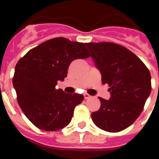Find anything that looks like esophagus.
I'll list each match as a JSON object with an SVG mask.
<instances>
[{
	"mask_svg": "<svg viewBox=\"0 0 159 159\" xmlns=\"http://www.w3.org/2000/svg\"><path fill=\"white\" fill-rule=\"evenodd\" d=\"M91 96L89 94H87V93H84V98L85 99H89Z\"/></svg>",
	"mask_w": 159,
	"mask_h": 159,
	"instance_id": "34e87169",
	"label": "esophagus"
}]
</instances>
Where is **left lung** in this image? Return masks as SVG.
I'll return each instance as SVG.
<instances>
[{"mask_svg": "<svg viewBox=\"0 0 159 159\" xmlns=\"http://www.w3.org/2000/svg\"><path fill=\"white\" fill-rule=\"evenodd\" d=\"M95 66L108 84L110 100L99 97L101 107L92 112L94 124L107 132L128 128L143 111L151 92V75L144 63L128 48L110 42L87 43Z\"/></svg>", "mask_w": 159, "mask_h": 159, "instance_id": "8db88e82", "label": "left lung"}]
</instances>
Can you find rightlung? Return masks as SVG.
I'll list each match as a JSON object with an SVG mask.
<instances>
[{"instance_id": "add662e5", "label": "right lung", "mask_w": 159, "mask_h": 159, "mask_svg": "<svg viewBox=\"0 0 159 159\" xmlns=\"http://www.w3.org/2000/svg\"><path fill=\"white\" fill-rule=\"evenodd\" d=\"M89 57L83 43L58 37L40 43L19 60L12 81L17 102L37 128L56 131L71 122L75 107L84 97L66 93L56 85L67 77L73 60Z\"/></svg>"}]
</instances>
